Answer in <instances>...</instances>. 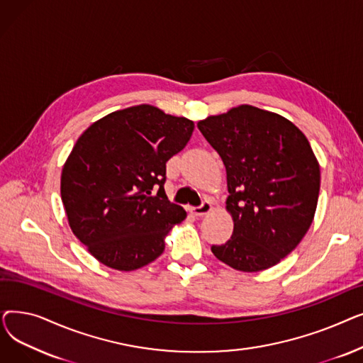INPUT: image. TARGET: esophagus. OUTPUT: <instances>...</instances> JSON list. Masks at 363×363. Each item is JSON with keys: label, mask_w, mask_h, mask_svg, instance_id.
<instances>
[{"label": "esophagus", "mask_w": 363, "mask_h": 363, "mask_svg": "<svg viewBox=\"0 0 363 363\" xmlns=\"http://www.w3.org/2000/svg\"><path fill=\"white\" fill-rule=\"evenodd\" d=\"M212 208H213V206H212L211 201H204L200 207H191V208H189V212H191L193 215H196L197 218H201V216H206L207 213H211Z\"/></svg>", "instance_id": "esophagus-1"}]
</instances>
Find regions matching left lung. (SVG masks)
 I'll list each match as a JSON object with an SVG mask.
<instances>
[{
	"label": "left lung",
	"instance_id": "1",
	"mask_svg": "<svg viewBox=\"0 0 363 363\" xmlns=\"http://www.w3.org/2000/svg\"><path fill=\"white\" fill-rule=\"evenodd\" d=\"M226 169L234 231L212 253L241 272L272 268L313 222L320 169L306 135L278 113L249 104L197 123Z\"/></svg>",
	"mask_w": 363,
	"mask_h": 363
}]
</instances>
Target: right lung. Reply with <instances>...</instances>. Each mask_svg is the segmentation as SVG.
I'll list each match as a JSON object with an SVG mask.
<instances>
[{
    "label": "right lung",
    "mask_w": 363,
    "mask_h": 363,
    "mask_svg": "<svg viewBox=\"0 0 363 363\" xmlns=\"http://www.w3.org/2000/svg\"><path fill=\"white\" fill-rule=\"evenodd\" d=\"M193 130V121L140 104L108 113L73 145L60 179L65 212L76 238L107 268L129 272L155 262L186 218L163 185L166 162Z\"/></svg>",
    "instance_id": "obj_1"
}]
</instances>
